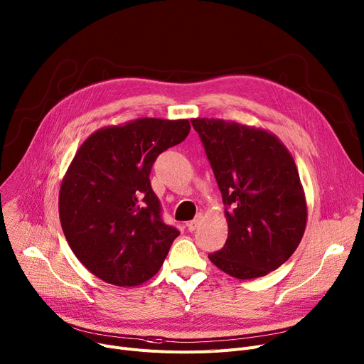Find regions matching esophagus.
<instances>
[{"label": "esophagus", "mask_w": 364, "mask_h": 364, "mask_svg": "<svg viewBox=\"0 0 364 364\" xmlns=\"http://www.w3.org/2000/svg\"><path fill=\"white\" fill-rule=\"evenodd\" d=\"M201 219H203V216L201 215H197V218L194 219V220H191V222H188L186 223V226H188V230L189 232H194L198 226H200V223H201Z\"/></svg>", "instance_id": "esophagus-1"}]
</instances>
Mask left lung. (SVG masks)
<instances>
[{
	"mask_svg": "<svg viewBox=\"0 0 364 364\" xmlns=\"http://www.w3.org/2000/svg\"><path fill=\"white\" fill-rule=\"evenodd\" d=\"M222 192L228 240L208 254L238 279L282 266L300 244L307 205L296 166L274 135L218 119H192Z\"/></svg>",
	"mask_w": 364,
	"mask_h": 364,
	"instance_id": "8db88e82",
	"label": "left lung"
}]
</instances>
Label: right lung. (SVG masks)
I'll return each mask as SVG.
<instances>
[{"label":"right lung","instance_id":"add662e5","mask_svg":"<svg viewBox=\"0 0 364 364\" xmlns=\"http://www.w3.org/2000/svg\"><path fill=\"white\" fill-rule=\"evenodd\" d=\"M188 120L138 119L94 132L60 188V222L79 262L107 284L135 287L179 237L149 182L157 157L189 134Z\"/></svg>","mask_w":364,"mask_h":364}]
</instances>
